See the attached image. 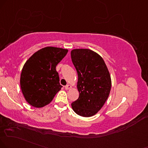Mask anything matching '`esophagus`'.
<instances>
[{"mask_svg": "<svg viewBox=\"0 0 148 148\" xmlns=\"http://www.w3.org/2000/svg\"><path fill=\"white\" fill-rule=\"evenodd\" d=\"M71 88V85L67 84L66 86H65V89H66V90H69V89H70Z\"/></svg>", "mask_w": 148, "mask_h": 148, "instance_id": "obj_1", "label": "esophagus"}]
</instances>
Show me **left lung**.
Returning <instances> with one entry per match:
<instances>
[{
  "instance_id": "obj_1",
  "label": "left lung",
  "mask_w": 148,
  "mask_h": 148,
  "mask_svg": "<svg viewBox=\"0 0 148 148\" xmlns=\"http://www.w3.org/2000/svg\"><path fill=\"white\" fill-rule=\"evenodd\" d=\"M71 60L77 72L79 98L71 103L75 112L88 117L105 103L111 88L110 73L101 56L88 49H73Z\"/></svg>"
}]
</instances>
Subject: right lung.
Returning a JSON list of instances; mask_svg holds the SVG:
<instances>
[{
    "label": "right lung",
    "instance_id": "add662e5",
    "mask_svg": "<svg viewBox=\"0 0 148 148\" xmlns=\"http://www.w3.org/2000/svg\"><path fill=\"white\" fill-rule=\"evenodd\" d=\"M68 50L47 47L38 51L22 70L21 87L26 101L36 108L49 104L62 86L56 66Z\"/></svg>",
    "mask_w": 148,
    "mask_h": 148
}]
</instances>
